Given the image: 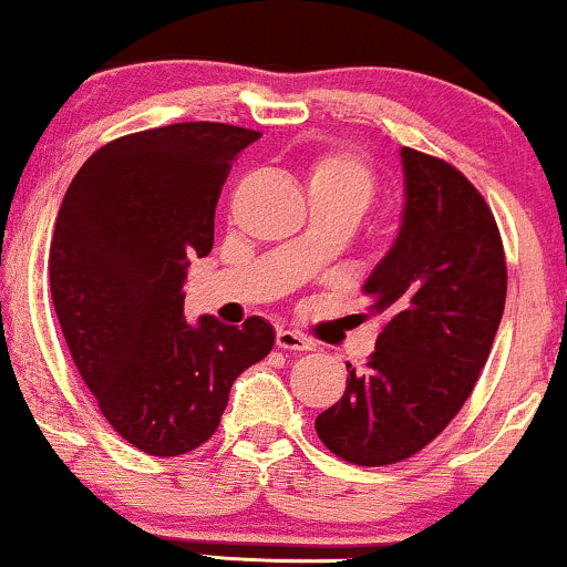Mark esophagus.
<instances>
[{
    "label": "esophagus",
    "instance_id": "esophagus-1",
    "mask_svg": "<svg viewBox=\"0 0 567 567\" xmlns=\"http://www.w3.org/2000/svg\"><path fill=\"white\" fill-rule=\"evenodd\" d=\"M277 347L279 349H288V351H309L311 349V341L306 336L296 333V330L279 328L277 330Z\"/></svg>",
    "mask_w": 567,
    "mask_h": 567
}]
</instances>
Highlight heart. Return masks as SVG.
<instances>
[{"instance_id":"obj_1","label":"heart","mask_w":567,"mask_h":567,"mask_svg":"<svg viewBox=\"0 0 567 567\" xmlns=\"http://www.w3.org/2000/svg\"><path fill=\"white\" fill-rule=\"evenodd\" d=\"M309 192L311 197L341 199L362 213L373 202L379 178L370 162L351 148L324 152L309 165Z\"/></svg>"}]
</instances>
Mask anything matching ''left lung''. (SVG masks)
Masks as SVG:
<instances>
[{
    "instance_id": "obj_1",
    "label": "left lung",
    "mask_w": 567,
    "mask_h": 567,
    "mask_svg": "<svg viewBox=\"0 0 567 567\" xmlns=\"http://www.w3.org/2000/svg\"><path fill=\"white\" fill-rule=\"evenodd\" d=\"M400 154V237L365 282L368 315L383 328L365 370L347 365V392L315 421L324 447L357 466L405 461L451 424L506 303L504 243L483 194L451 162Z\"/></svg>"
}]
</instances>
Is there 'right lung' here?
I'll return each mask as SVG.
<instances>
[{
	"mask_svg": "<svg viewBox=\"0 0 567 567\" xmlns=\"http://www.w3.org/2000/svg\"><path fill=\"white\" fill-rule=\"evenodd\" d=\"M258 130L178 122L109 141L55 218L50 290L74 365L130 445L171 458L216 434L239 373L275 347L243 328L184 320L188 258L213 250L220 186Z\"/></svg>",
	"mask_w": 567,
	"mask_h": 567,
	"instance_id": "right-lung-1",
	"label": "right lung"
}]
</instances>
